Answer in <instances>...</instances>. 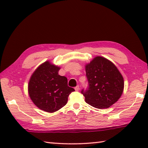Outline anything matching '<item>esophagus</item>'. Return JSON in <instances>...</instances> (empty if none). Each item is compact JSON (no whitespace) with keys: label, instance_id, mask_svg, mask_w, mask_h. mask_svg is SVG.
<instances>
[{"label":"esophagus","instance_id":"34e87169","mask_svg":"<svg viewBox=\"0 0 148 148\" xmlns=\"http://www.w3.org/2000/svg\"><path fill=\"white\" fill-rule=\"evenodd\" d=\"M75 90L77 91H77L79 90V85H77V86L75 87Z\"/></svg>","mask_w":148,"mask_h":148}]
</instances>
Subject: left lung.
Masks as SVG:
<instances>
[{
    "instance_id": "left-lung-1",
    "label": "left lung",
    "mask_w": 148,
    "mask_h": 148,
    "mask_svg": "<svg viewBox=\"0 0 148 148\" xmlns=\"http://www.w3.org/2000/svg\"><path fill=\"white\" fill-rule=\"evenodd\" d=\"M88 88L81 91L85 102L97 109H106L117 102L124 88L123 77L114 64L102 56L85 66Z\"/></svg>"
}]
</instances>
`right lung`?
<instances>
[{
	"label": "right lung",
	"instance_id": "add662e5",
	"mask_svg": "<svg viewBox=\"0 0 148 148\" xmlns=\"http://www.w3.org/2000/svg\"><path fill=\"white\" fill-rule=\"evenodd\" d=\"M60 68L46 61L31 76L28 91L34 104L42 111L54 112L66 105L68 97L75 90L69 87L67 79L58 74Z\"/></svg>",
	"mask_w": 148,
	"mask_h": 148
}]
</instances>
